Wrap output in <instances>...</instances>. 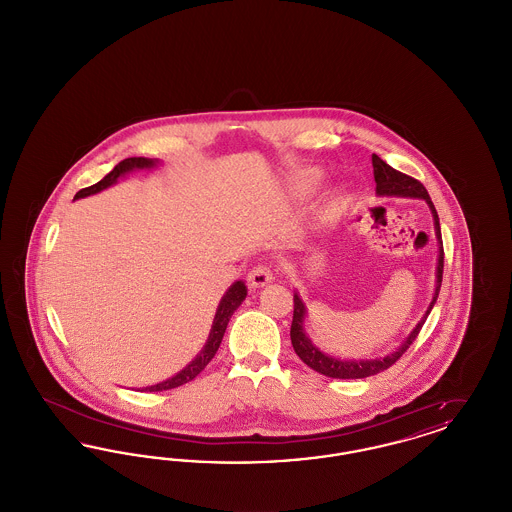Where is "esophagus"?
<instances>
[{
    "mask_svg": "<svg viewBox=\"0 0 512 512\" xmlns=\"http://www.w3.org/2000/svg\"><path fill=\"white\" fill-rule=\"evenodd\" d=\"M272 270L267 265H257L251 268L247 274V282L251 288H263L267 286L268 282H272Z\"/></svg>",
    "mask_w": 512,
    "mask_h": 512,
    "instance_id": "1",
    "label": "esophagus"
}]
</instances>
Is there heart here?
<instances>
[{
  "label": "heart",
  "mask_w": 512,
  "mask_h": 512,
  "mask_svg": "<svg viewBox=\"0 0 512 512\" xmlns=\"http://www.w3.org/2000/svg\"><path fill=\"white\" fill-rule=\"evenodd\" d=\"M320 178H322V174L317 169L297 172L290 180V194H292L293 199H303V197L313 194Z\"/></svg>",
  "instance_id": "obj_1"
}]
</instances>
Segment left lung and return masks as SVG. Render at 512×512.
Masks as SVG:
<instances>
[{
	"label": "left lung",
	"mask_w": 512,
	"mask_h": 512,
	"mask_svg": "<svg viewBox=\"0 0 512 512\" xmlns=\"http://www.w3.org/2000/svg\"><path fill=\"white\" fill-rule=\"evenodd\" d=\"M372 167H374V180H376V194L378 195H395V197H413V199H424L432 211L434 217V228H436V238H438V267H436V290L434 297L430 301V307L426 309V315L413 328V332L407 336V340L403 341L393 353H388L386 357L380 359H366V361H341L332 355H326L318 349L317 345L311 341V338L305 334L303 322H305V303L301 301L299 293H293V320L292 345L297 353V357L307 366H311L313 370H317L318 374H324L328 378H341V380H353V378H366V376H374L391 365L397 363V359H401V355L411 347V343L416 340L422 324L426 322V318L430 315L432 307L438 301L439 288H441V278H443V242H441V228H439V217L430 195L426 192V188L414 180L413 176H407L403 172L395 171L386 161H382L378 155H372Z\"/></svg>",
	"instance_id": "obj_1"
}]
</instances>
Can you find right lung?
<instances>
[{"label":"right lung","mask_w":512,"mask_h":512,"mask_svg":"<svg viewBox=\"0 0 512 512\" xmlns=\"http://www.w3.org/2000/svg\"><path fill=\"white\" fill-rule=\"evenodd\" d=\"M157 163H159V161L146 159V157H128V159L121 161L105 178H101L98 184L80 190L78 194L74 195V199H80V197H86V195L98 194L101 190L113 186L124 174H128V172L132 171H142V169H153V167H157ZM245 295H247V288H245L244 282H242V280L234 282V284L228 288V292L222 295L219 309H217V315H215L211 332H209V338L205 341L203 349L197 353V357H195L194 361L186 366V368H182L178 374H174L169 380H165V382H161V384H155V386H149V388H146V391L172 390V388H178V386H182V384L194 380L195 376H197L205 366L209 365V361H211V359L215 357V353L219 351L220 341H222V336H224V332H226L228 320L234 315V311L242 305Z\"/></svg>","instance_id":"obj_1"}]
</instances>
